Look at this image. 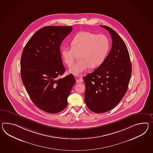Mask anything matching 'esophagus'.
<instances>
[{
    "label": "esophagus",
    "mask_w": 153,
    "mask_h": 153,
    "mask_svg": "<svg viewBox=\"0 0 153 153\" xmlns=\"http://www.w3.org/2000/svg\"><path fill=\"white\" fill-rule=\"evenodd\" d=\"M76 82H77V83H81L83 81L82 77H76Z\"/></svg>",
    "instance_id": "34e87169"
}]
</instances>
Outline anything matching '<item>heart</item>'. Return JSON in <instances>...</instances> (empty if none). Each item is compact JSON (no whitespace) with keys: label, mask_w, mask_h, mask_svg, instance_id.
<instances>
[{"label":"heart","mask_w":153,"mask_h":153,"mask_svg":"<svg viewBox=\"0 0 153 153\" xmlns=\"http://www.w3.org/2000/svg\"><path fill=\"white\" fill-rule=\"evenodd\" d=\"M71 47L63 46L61 56L67 66L72 65L78 55L79 60L69 68V72L80 75L90 67L96 68L104 61L109 48L108 38L87 31L78 33L71 41Z\"/></svg>","instance_id":"obj_1"}]
</instances>
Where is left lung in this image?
Here are the masks:
<instances>
[{"label":"left lung","instance_id":"1","mask_svg":"<svg viewBox=\"0 0 153 153\" xmlns=\"http://www.w3.org/2000/svg\"><path fill=\"white\" fill-rule=\"evenodd\" d=\"M101 26L111 35L112 48L101 65L83 77L86 105L96 113L109 111L119 104L127 92L131 75L130 57L125 42L112 28Z\"/></svg>","mask_w":153,"mask_h":153}]
</instances>
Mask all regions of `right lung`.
Listing matches in <instances>:
<instances>
[{"instance_id":"1","label":"right lung","mask_w":153,"mask_h":153,"mask_svg":"<svg viewBox=\"0 0 153 153\" xmlns=\"http://www.w3.org/2000/svg\"><path fill=\"white\" fill-rule=\"evenodd\" d=\"M72 30L71 26H45L33 35L23 49L20 61L22 83L35 105L49 113L65 109L76 82L72 74L59 78L66 71L60 46Z\"/></svg>"}]
</instances>
